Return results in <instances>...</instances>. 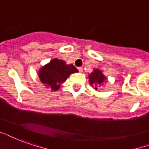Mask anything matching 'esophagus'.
Masks as SVG:
<instances>
[{"label":"esophagus","mask_w":149,"mask_h":149,"mask_svg":"<svg viewBox=\"0 0 149 149\" xmlns=\"http://www.w3.org/2000/svg\"><path fill=\"white\" fill-rule=\"evenodd\" d=\"M78 70H79V72H82V71H83V68H81V67H80V68H78Z\"/></svg>","instance_id":"34e87169"}]
</instances>
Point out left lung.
<instances>
[{
	"label": "left lung",
	"mask_w": 149,
	"mask_h": 149,
	"mask_svg": "<svg viewBox=\"0 0 149 149\" xmlns=\"http://www.w3.org/2000/svg\"><path fill=\"white\" fill-rule=\"evenodd\" d=\"M89 82L91 84V86L93 85V86H95V89H99L100 85L105 80L104 75H103L100 70H97V69H95L94 71L91 73V74L89 76Z\"/></svg>",
	"instance_id": "1"
}]
</instances>
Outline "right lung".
Returning a JSON list of instances; mask_svg holds the SVG:
<instances>
[{"mask_svg":"<svg viewBox=\"0 0 149 149\" xmlns=\"http://www.w3.org/2000/svg\"><path fill=\"white\" fill-rule=\"evenodd\" d=\"M75 72L78 70L72 64L66 65L63 60L53 59L40 70L39 78L42 83L49 86L52 90H56L70 74Z\"/></svg>","mask_w":149,"mask_h":149,"instance_id":"obj_1","label":"right lung"}]
</instances>
